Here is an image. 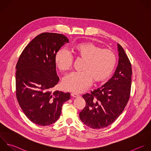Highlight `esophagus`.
<instances>
[{
    "label": "esophagus",
    "mask_w": 151,
    "mask_h": 151,
    "mask_svg": "<svg viewBox=\"0 0 151 151\" xmlns=\"http://www.w3.org/2000/svg\"><path fill=\"white\" fill-rule=\"evenodd\" d=\"M71 96H72V97H73V98H75L79 97V95L78 94L75 93H71Z\"/></svg>",
    "instance_id": "esophagus-1"
}]
</instances>
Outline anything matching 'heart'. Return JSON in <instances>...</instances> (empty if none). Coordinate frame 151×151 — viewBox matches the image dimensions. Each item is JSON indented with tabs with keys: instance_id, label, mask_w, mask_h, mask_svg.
<instances>
[{
	"instance_id": "b5f03b06",
	"label": "heart",
	"mask_w": 151,
	"mask_h": 151,
	"mask_svg": "<svg viewBox=\"0 0 151 151\" xmlns=\"http://www.w3.org/2000/svg\"><path fill=\"white\" fill-rule=\"evenodd\" d=\"M70 53L84 60L82 72H72L65 76L62 82L63 88L68 91L81 93L88 89L93 80L95 83L106 81L113 72L116 63L115 53L102 49L92 42H82L72 47ZM55 63L62 72L69 70L73 64V57L65 49H59L55 56Z\"/></svg>"
}]
</instances>
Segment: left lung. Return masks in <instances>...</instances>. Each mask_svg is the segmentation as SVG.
<instances>
[{"mask_svg":"<svg viewBox=\"0 0 151 151\" xmlns=\"http://www.w3.org/2000/svg\"><path fill=\"white\" fill-rule=\"evenodd\" d=\"M119 60L113 76L101 87L82 96L86 106L79 113L82 122L92 129L112 124L127 106L131 93L132 74L131 62L118 43Z\"/></svg>","mask_w":151,"mask_h":151,"instance_id":"left-lung-1","label":"left lung"}]
</instances>
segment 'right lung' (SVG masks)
Instances as JSON below:
<instances>
[{
	"mask_svg": "<svg viewBox=\"0 0 151 151\" xmlns=\"http://www.w3.org/2000/svg\"><path fill=\"white\" fill-rule=\"evenodd\" d=\"M69 39L63 35L42 33L24 49L16 66V95L27 118L40 126L55 122L69 92L50 91L59 82L55 56Z\"/></svg>",
	"mask_w": 151,
	"mask_h": 151,
	"instance_id": "obj_1",
	"label": "right lung"
}]
</instances>
